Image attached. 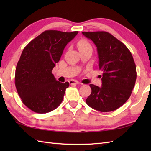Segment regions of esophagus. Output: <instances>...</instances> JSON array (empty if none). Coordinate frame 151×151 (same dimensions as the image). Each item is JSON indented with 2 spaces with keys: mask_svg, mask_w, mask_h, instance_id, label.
Here are the masks:
<instances>
[{
  "mask_svg": "<svg viewBox=\"0 0 151 151\" xmlns=\"http://www.w3.org/2000/svg\"><path fill=\"white\" fill-rule=\"evenodd\" d=\"M69 84L70 85H73V84H80V82L78 81H75V80H71V81H70L69 82Z\"/></svg>",
  "mask_w": 151,
  "mask_h": 151,
  "instance_id": "34e87169",
  "label": "esophagus"
}]
</instances>
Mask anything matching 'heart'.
<instances>
[{
    "label": "heart",
    "mask_w": 151,
    "mask_h": 151,
    "mask_svg": "<svg viewBox=\"0 0 151 151\" xmlns=\"http://www.w3.org/2000/svg\"><path fill=\"white\" fill-rule=\"evenodd\" d=\"M78 47L79 50H81L83 49H88V48H91V45L87 40H81L78 42Z\"/></svg>",
    "instance_id": "b5f03b06"
}]
</instances>
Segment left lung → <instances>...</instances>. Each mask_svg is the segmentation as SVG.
<instances>
[{"instance_id":"1","label":"left lung","mask_w":151,"mask_h":151,"mask_svg":"<svg viewBox=\"0 0 151 151\" xmlns=\"http://www.w3.org/2000/svg\"><path fill=\"white\" fill-rule=\"evenodd\" d=\"M97 47L99 67L102 71V86L90 84L91 93L86 100L91 108L111 111L130 97L136 81V67L125 45L107 32H83Z\"/></svg>"}]
</instances>
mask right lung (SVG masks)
I'll list each match as a JSON object with an SVG mask.
<instances>
[{"instance_id": "1", "label": "right lung", "mask_w": 151, "mask_h": 151, "mask_svg": "<svg viewBox=\"0 0 151 151\" xmlns=\"http://www.w3.org/2000/svg\"><path fill=\"white\" fill-rule=\"evenodd\" d=\"M78 33L45 30L24 48L15 69V84L22 102L31 110L46 114L62 102L69 84L56 81L52 70Z\"/></svg>"}]
</instances>
